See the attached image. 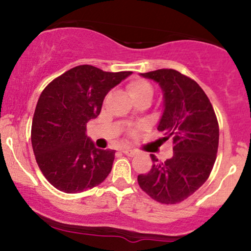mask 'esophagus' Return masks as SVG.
<instances>
[{
    "label": "esophagus",
    "instance_id": "1",
    "mask_svg": "<svg viewBox=\"0 0 251 251\" xmlns=\"http://www.w3.org/2000/svg\"><path fill=\"white\" fill-rule=\"evenodd\" d=\"M123 153L128 155V157H134V155L137 154V151H134V150H131V149H124Z\"/></svg>",
    "mask_w": 251,
    "mask_h": 251
}]
</instances>
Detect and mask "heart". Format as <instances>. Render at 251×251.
Listing matches in <instances>:
<instances>
[{
  "label": "heart",
  "instance_id": "obj_1",
  "mask_svg": "<svg viewBox=\"0 0 251 251\" xmlns=\"http://www.w3.org/2000/svg\"><path fill=\"white\" fill-rule=\"evenodd\" d=\"M127 91L134 101L142 99L144 97L152 98V94H153V88H152L151 83L142 79H134L129 81L127 85Z\"/></svg>",
  "mask_w": 251,
  "mask_h": 251
}]
</instances>
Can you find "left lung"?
I'll return each mask as SVG.
<instances>
[{
  "instance_id": "left-lung-1",
  "label": "left lung",
  "mask_w": 251,
  "mask_h": 251,
  "mask_svg": "<svg viewBox=\"0 0 251 251\" xmlns=\"http://www.w3.org/2000/svg\"><path fill=\"white\" fill-rule=\"evenodd\" d=\"M158 82L163 91L164 112L158 131L174 140V155L138 176L150 197L163 204L183 201L208 179L216 160L220 128L209 98L195 80L175 70L140 73Z\"/></svg>"
}]
</instances>
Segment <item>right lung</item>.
I'll list each match as a JSON object with an SVG mask.
<instances>
[{
	"label": "right lung",
	"mask_w": 251,
	"mask_h": 251,
	"mask_svg": "<svg viewBox=\"0 0 251 251\" xmlns=\"http://www.w3.org/2000/svg\"><path fill=\"white\" fill-rule=\"evenodd\" d=\"M131 74L81 65L43 89L31 124V146L54 188L76 194L99 185L109 175L116 151L97 149L86 125L100 114L106 94Z\"/></svg>",
	"instance_id": "obj_1"
}]
</instances>
